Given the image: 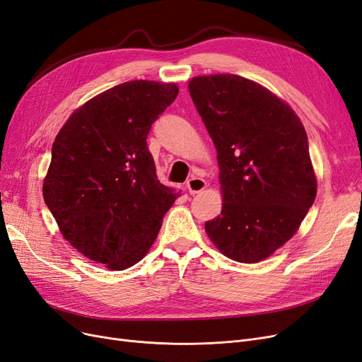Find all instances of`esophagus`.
<instances>
[{"mask_svg":"<svg viewBox=\"0 0 362 362\" xmlns=\"http://www.w3.org/2000/svg\"><path fill=\"white\" fill-rule=\"evenodd\" d=\"M205 187H206V181L202 180V178L193 177V178H190L189 181H187V189H189L190 194H196L199 192H202Z\"/></svg>","mask_w":362,"mask_h":362,"instance_id":"obj_1","label":"esophagus"}]
</instances>
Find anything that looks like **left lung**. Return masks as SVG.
I'll return each instance as SVG.
<instances>
[{
	"mask_svg": "<svg viewBox=\"0 0 362 362\" xmlns=\"http://www.w3.org/2000/svg\"><path fill=\"white\" fill-rule=\"evenodd\" d=\"M189 90L216 145L223 192L221 214L205 230L229 259L264 260L292 238L316 197L303 122L236 74L193 78Z\"/></svg>",
	"mask_w": 362,
	"mask_h": 362,
	"instance_id": "obj_1",
	"label": "left lung"
}]
</instances>
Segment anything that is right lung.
<instances>
[{
    "instance_id": "obj_1",
    "label": "right lung",
    "mask_w": 362,
    "mask_h": 362,
    "mask_svg": "<svg viewBox=\"0 0 362 362\" xmlns=\"http://www.w3.org/2000/svg\"><path fill=\"white\" fill-rule=\"evenodd\" d=\"M177 95L175 83H119L71 114L52 145L45 202L79 253L114 271L148 253L177 199L146 145Z\"/></svg>"
}]
</instances>
